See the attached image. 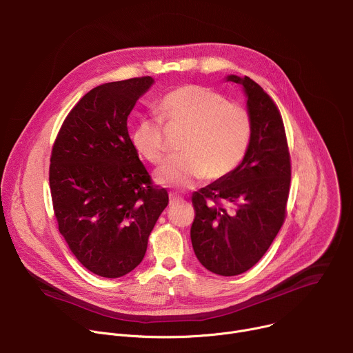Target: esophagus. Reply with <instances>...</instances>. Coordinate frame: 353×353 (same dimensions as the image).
Wrapping results in <instances>:
<instances>
[{
	"label": "esophagus",
	"mask_w": 353,
	"mask_h": 353,
	"mask_svg": "<svg viewBox=\"0 0 353 353\" xmlns=\"http://www.w3.org/2000/svg\"><path fill=\"white\" fill-rule=\"evenodd\" d=\"M169 199H170V204H176V203H180V201H183L181 196H179V195L173 194V192L169 194Z\"/></svg>",
	"instance_id": "esophagus-1"
}]
</instances>
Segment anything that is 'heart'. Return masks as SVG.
Returning a JSON list of instances; mask_svg holds the SVG:
<instances>
[{
	"label": "heart",
	"instance_id": "heart-1",
	"mask_svg": "<svg viewBox=\"0 0 353 353\" xmlns=\"http://www.w3.org/2000/svg\"><path fill=\"white\" fill-rule=\"evenodd\" d=\"M159 119H141L131 131L138 152L150 163H159L168 152L165 124L187 130L181 155L169 158L155 180L172 188H188L198 180H221L243 161L251 139L250 112L211 88L184 85L169 92L158 103Z\"/></svg>",
	"mask_w": 353,
	"mask_h": 353
}]
</instances>
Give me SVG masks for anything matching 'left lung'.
I'll return each mask as SVG.
<instances>
[{"mask_svg": "<svg viewBox=\"0 0 353 353\" xmlns=\"http://www.w3.org/2000/svg\"><path fill=\"white\" fill-rule=\"evenodd\" d=\"M226 79L244 88L251 139L229 176L192 194L190 234L201 264L214 274L234 276L263 259L282 228L292 166L282 116L271 96L248 77Z\"/></svg>", "mask_w": 353, "mask_h": 353, "instance_id": "1", "label": "left lung"}]
</instances>
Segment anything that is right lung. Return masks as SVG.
I'll return each mask as SVG.
<instances>
[{
	"label": "right lung",
	"mask_w": 353,
	"mask_h": 353,
	"mask_svg": "<svg viewBox=\"0 0 353 353\" xmlns=\"http://www.w3.org/2000/svg\"><path fill=\"white\" fill-rule=\"evenodd\" d=\"M152 83L139 77L89 90L65 117L50 157L59 230L77 260L103 278L124 276L139 265L169 203L127 130L128 114Z\"/></svg>",
	"instance_id": "obj_1"
}]
</instances>
